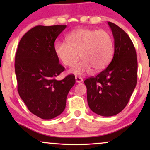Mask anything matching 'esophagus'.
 Segmentation results:
<instances>
[{"instance_id": "1", "label": "esophagus", "mask_w": 150, "mask_h": 150, "mask_svg": "<svg viewBox=\"0 0 150 150\" xmlns=\"http://www.w3.org/2000/svg\"><path fill=\"white\" fill-rule=\"evenodd\" d=\"M75 79H76V83H81V82H83V79H82L81 77H80V76H75Z\"/></svg>"}]
</instances>
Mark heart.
Masks as SVG:
<instances>
[{
  "label": "heart",
  "instance_id": "b5f03b06",
  "mask_svg": "<svg viewBox=\"0 0 150 150\" xmlns=\"http://www.w3.org/2000/svg\"><path fill=\"white\" fill-rule=\"evenodd\" d=\"M67 42H57L54 52L66 66L71 67L80 57L81 61L69 71L76 75L96 71L107 67L113 55V42L111 36L104 30L79 28L67 36Z\"/></svg>",
  "mask_w": 150,
  "mask_h": 150
}]
</instances>
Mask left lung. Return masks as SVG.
<instances>
[{
  "instance_id": "obj_1",
  "label": "left lung",
  "mask_w": 150,
  "mask_h": 150,
  "mask_svg": "<svg viewBox=\"0 0 150 150\" xmlns=\"http://www.w3.org/2000/svg\"><path fill=\"white\" fill-rule=\"evenodd\" d=\"M114 38V55L105 69L84 81L90 109L104 117L115 115L126 107L137 81V53L128 34L108 22Z\"/></svg>"
}]
</instances>
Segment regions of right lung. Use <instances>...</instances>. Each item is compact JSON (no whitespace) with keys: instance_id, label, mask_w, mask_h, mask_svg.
Listing matches in <instances>:
<instances>
[{"instance_id":"obj_1","label":"right lung","mask_w":150,"mask_h":150,"mask_svg":"<svg viewBox=\"0 0 150 150\" xmlns=\"http://www.w3.org/2000/svg\"><path fill=\"white\" fill-rule=\"evenodd\" d=\"M66 26H35L20 40L16 54L18 93L28 110L44 120L62 113L76 83L73 74L61 81L55 79L65 68L59 64L54 42Z\"/></svg>"}]
</instances>
